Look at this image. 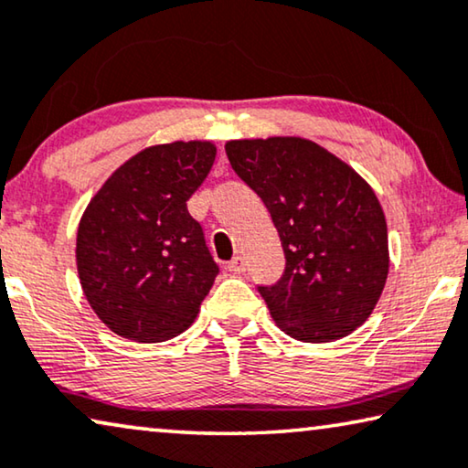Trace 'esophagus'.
Instances as JSON below:
<instances>
[{
	"instance_id": "esophagus-1",
	"label": "esophagus",
	"mask_w": 468,
	"mask_h": 468,
	"mask_svg": "<svg viewBox=\"0 0 468 468\" xmlns=\"http://www.w3.org/2000/svg\"><path fill=\"white\" fill-rule=\"evenodd\" d=\"M228 272L232 274L245 272V260H242V257H234L232 261H228Z\"/></svg>"
}]
</instances>
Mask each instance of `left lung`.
Masks as SVG:
<instances>
[{"mask_svg":"<svg viewBox=\"0 0 468 468\" xmlns=\"http://www.w3.org/2000/svg\"><path fill=\"white\" fill-rule=\"evenodd\" d=\"M234 173L266 205L284 272L260 287L281 331L334 342L367 321L388 276L380 200L355 168L302 137L228 141Z\"/></svg>","mask_w":468,"mask_h":468,"instance_id":"obj_1","label":"left lung"}]
</instances>
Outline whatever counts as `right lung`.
<instances>
[{
    "instance_id": "right-lung-1",
    "label": "right lung",
    "mask_w": 468,
    "mask_h": 468,
    "mask_svg": "<svg viewBox=\"0 0 468 468\" xmlns=\"http://www.w3.org/2000/svg\"><path fill=\"white\" fill-rule=\"evenodd\" d=\"M215 154L211 141L145 147L88 202L76 240L80 284L113 334L152 344L194 323L219 268L187 200Z\"/></svg>"
}]
</instances>
